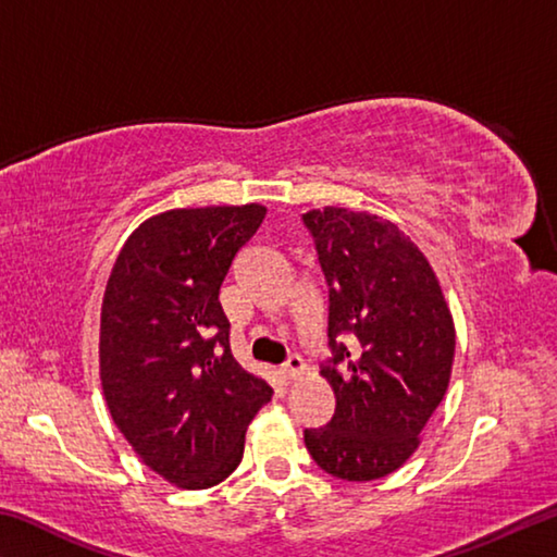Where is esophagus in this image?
Returning a JSON list of instances; mask_svg holds the SVG:
<instances>
[{
    "label": "esophagus",
    "instance_id": "obj_1",
    "mask_svg": "<svg viewBox=\"0 0 557 557\" xmlns=\"http://www.w3.org/2000/svg\"><path fill=\"white\" fill-rule=\"evenodd\" d=\"M282 375H285V381H295L299 379L301 373H305V361H301V356L292 354L285 363H282Z\"/></svg>",
    "mask_w": 557,
    "mask_h": 557
}]
</instances>
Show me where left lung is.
Returning a JSON list of instances; mask_svg holds the SVG:
<instances>
[{
  "instance_id": "8db88e82",
  "label": "left lung",
  "mask_w": 557,
  "mask_h": 557,
  "mask_svg": "<svg viewBox=\"0 0 557 557\" xmlns=\"http://www.w3.org/2000/svg\"><path fill=\"white\" fill-rule=\"evenodd\" d=\"M329 287L322 375L334 418L305 430L326 474L373 482L398 469L445 398L455 324L445 295L408 235L366 211L326 206L301 215Z\"/></svg>"
}]
</instances>
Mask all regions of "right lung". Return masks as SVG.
Returning <instances> with one entry per match:
<instances>
[{
  "label": "right lung",
  "mask_w": 557,
  "mask_h": 557,
  "mask_svg": "<svg viewBox=\"0 0 557 557\" xmlns=\"http://www.w3.org/2000/svg\"><path fill=\"white\" fill-rule=\"evenodd\" d=\"M265 206L174 209L129 235L100 314V381L117 430L159 476L209 488L240 465L270 385L231 354L219 292Z\"/></svg>",
  "instance_id": "obj_1"
}]
</instances>
